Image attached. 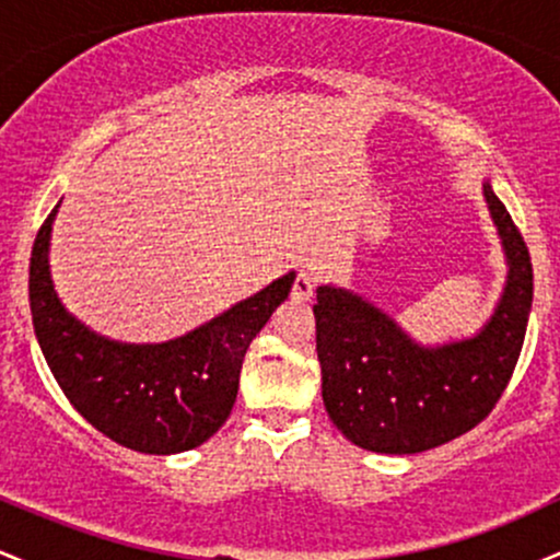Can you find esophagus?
I'll list each match as a JSON object with an SVG mask.
<instances>
[{"instance_id":"34e87169","label":"esophagus","mask_w":560,"mask_h":560,"mask_svg":"<svg viewBox=\"0 0 560 560\" xmlns=\"http://www.w3.org/2000/svg\"><path fill=\"white\" fill-rule=\"evenodd\" d=\"M313 289H316V281H313V276L307 271H300L298 279H294V284H292V300H298V302L311 300Z\"/></svg>"}]
</instances>
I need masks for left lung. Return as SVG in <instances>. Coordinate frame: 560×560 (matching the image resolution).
<instances>
[{"mask_svg": "<svg viewBox=\"0 0 560 560\" xmlns=\"http://www.w3.org/2000/svg\"><path fill=\"white\" fill-rule=\"evenodd\" d=\"M481 195L508 276L494 313L474 337L421 345L361 294L316 289L320 395L352 445L387 455L440 447L485 421L511 382L532 311V260L490 182Z\"/></svg>", "mask_w": 560, "mask_h": 560, "instance_id": "1", "label": "left lung"}]
</instances>
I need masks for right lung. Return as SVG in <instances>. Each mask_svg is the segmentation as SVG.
<instances>
[{"label":"right lung","mask_w":560,"mask_h":560,"mask_svg":"<svg viewBox=\"0 0 560 560\" xmlns=\"http://www.w3.org/2000/svg\"><path fill=\"white\" fill-rule=\"evenodd\" d=\"M57 208L36 234L28 298L38 347L70 405L137 453L173 455L208 442L234 408L244 352L289 298L294 271L184 337L158 345L115 342L70 316L57 298L49 273Z\"/></svg>","instance_id":"add662e5"}]
</instances>
